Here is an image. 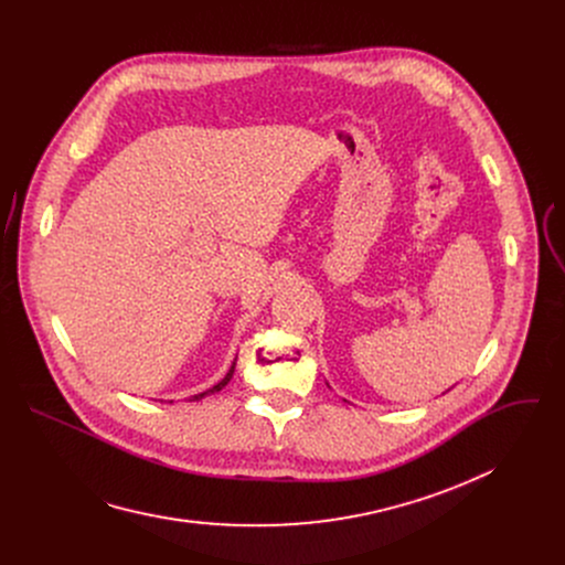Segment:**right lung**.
Listing matches in <instances>:
<instances>
[{
    "mask_svg": "<svg viewBox=\"0 0 565 565\" xmlns=\"http://www.w3.org/2000/svg\"><path fill=\"white\" fill-rule=\"evenodd\" d=\"M234 366H236V358H234V362H232V366H230V371H227V373H225V377H223V380H221V382H216V384H214V386H212V388H207V391H203V393H196V395H192V397H190V399H192V402H194V399H201V397H205V395H212V393H218V391H221V388H223V386H225V384H227V382H230V380H232V373H234Z\"/></svg>",
    "mask_w": 565,
    "mask_h": 565,
    "instance_id": "right-lung-1",
    "label": "right lung"
}]
</instances>
